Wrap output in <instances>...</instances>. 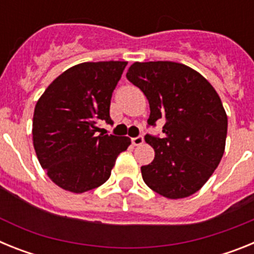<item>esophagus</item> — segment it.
Wrapping results in <instances>:
<instances>
[{
    "label": "esophagus",
    "mask_w": 254,
    "mask_h": 254,
    "mask_svg": "<svg viewBox=\"0 0 254 254\" xmlns=\"http://www.w3.org/2000/svg\"><path fill=\"white\" fill-rule=\"evenodd\" d=\"M143 143V137L142 136H138V137H133L132 138V145L133 146H140Z\"/></svg>",
    "instance_id": "esophagus-1"
}]
</instances>
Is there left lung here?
Returning a JSON list of instances; mask_svg holds the SVG:
<instances>
[{"label": "left lung", "instance_id": "obj_1", "mask_svg": "<svg viewBox=\"0 0 254 254\" xmlns=\"http://www.w3.org/2000/svg\"><path fill=\"white\" fill-rule=\"evenodd\" d=\"M126 77L145 94L150 126L164 121V137L146 134L155 158L141 167L143 182L170 199L196 193L225 151L228 116L201 73L178 62H134Z\"/></svg>", "mask_w": 254, "mask_h": 254}]
</instances>
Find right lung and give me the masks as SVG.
I'll return each mask as SVG.
<instances>
[{
    "mask_svg": "<svg viewBox=\"0 0 254 254\" xmlns=\"http://www.w3.org/2000/svg\"><path fill=\"white\" fill-rule=\"evenodd\" d=\"M125 61L84 62L51 82L37 102L33 145L47 176L62 190L84 193L111 177L117 156L131 138L98 133V123H111L112 93Z\"/></svg>",
    "mask_w": 254,
    "mask_h": 254,
    "instance_id": "1",
    "label": "right lung"
}]
</instances>
